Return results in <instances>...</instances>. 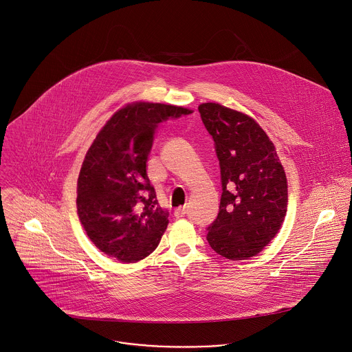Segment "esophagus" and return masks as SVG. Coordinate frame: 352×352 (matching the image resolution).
I'll list each match as a JSON object with an SVG mask.
<instances>
[{
    "label": "esophagus",
    "instance_id": "esophagus-1",
    "mask_svg": "<svg viewBox=\"0 0 352 352\" xmlns=\"http://www.w3.org/2000/svg\"><path fill=\"white\" fill-rule=\"evenodd\" d=\"M186 214V207L184 206V207H178V208H175V211H174V215L177 217V218H181V217H184Z\"/></svg>",
    "mask_w": 352,
    "mask_h": 352
}]
</instances>
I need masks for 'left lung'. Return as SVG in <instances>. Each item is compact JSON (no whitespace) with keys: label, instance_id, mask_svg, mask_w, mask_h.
I'll return each mask as SVG.
<instances>
[{"label":"left lung","instance_id":"8db88e82","mask_svg":"<svg viewBox=\"0 0 352 352\" xmlns=\"http://www.w3.org/2000/svg\"><path fill=\"white\" fill-rule=\"evenodd\" d=\"M221 170L219 212L207 242L219 256L258 254L279 232L287 211V181L275 146L252 117L219 103L199 106Z\"/></svg>","mask_w":352,"mask_h":352}]
</instances>
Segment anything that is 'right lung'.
Wrapping results in <instances>:
<instances>
[{"label":"right lung","mask_w":352,"mask_h":352,"mask_svg":"<svg viewBox=\"0 0 352 352\" xmlns=\"http://www.w3.org/2000/svg\"><path fill=\"white\" fill-rule=\"evenodd\" d=\"M192 113L138 102L116 111L88 149L77 182V214L104 254L137 263L157 246L168 211L156 197L146 162L159 124Z\"/></svg>","instance_id":"add662e5"}]
</instances>
